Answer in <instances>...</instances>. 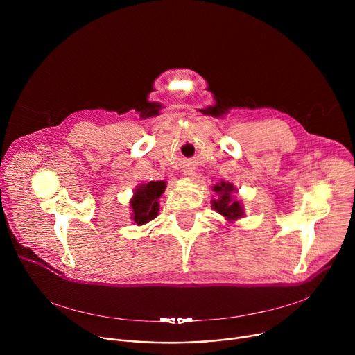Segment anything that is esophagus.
I'll list each match as a JSON object with an SVG mask.
<instances>
[{
	"label": "esophagus",
	"instance_id": "1",
	"mask_svg": "<svg viewBox=\"0 0 355 355\" xmlns=\"http://www.w3.org/2000/svg\"><path fill=\"white\" fill-rule=\"evenodd\" d=\"M184 175L189 178V177H192V175H193V171H192L191 168H188V170H185V171H184Z\"/></svg>",
	"mask_w": 355,
	"mask_h": 355
}]
</instances>
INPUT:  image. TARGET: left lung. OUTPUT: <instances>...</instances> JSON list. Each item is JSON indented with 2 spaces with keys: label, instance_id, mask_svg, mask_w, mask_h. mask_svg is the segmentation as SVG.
I'll list each match as a JSON object with an SVG mask.
<instances>
[{
  "label": "left lung",
  "instance_id": "1",
  "mask_svg": "<svg viewBox=\"0 0 355 355\" xmlns=\"http://www.w3.org/2000/svg\"><path fill=\"white\" fill-rule=\"evenodd\" d=\"M212 191L216 192L218 198L212 199V208L220 214L229 223H234L237 219L244 218V208L240 200L234 199L237 188L230 184L220 181L212 187Z\"/></svg>",
  "mask_w": 355,
  "mask_h": 355
}]
</instances>
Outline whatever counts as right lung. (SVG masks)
I'll return each instance as SVG.
<instances>
[{
    "label": "right lung",
    "instance_id": "add662e5",
    "mask_svg": "<svg viewBox=\"0 0 355 355\" xmlns=\"http://www.w3.org/2000/svg\"><path fill=\"white\" fill-rule=\"evenodd\" d=\"M166 187V181H150L135 188L129 202L132 209L130 218L135 225L143 226L159 215V198L163 195Z\"/></svg>",
    "mask_w": 355,
    "mask_h": 355
}]
</instances>
